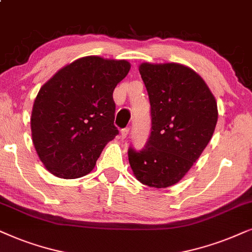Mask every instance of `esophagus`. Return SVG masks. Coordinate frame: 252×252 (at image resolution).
I'll list each match as a JSON object with an SVG mask.
<instances>
[{
	"label": "esophagus",
	"mask_w": 252,
	"mask_h": 252,
	"mask_svg": "<svg viewBox=\"0 0 252 252\" xmlns=\"http://www.w3.org/2000/svg\"><path fill=\"white\" fill-rule=\"evenodd\" d=\"M129 133V128H124V129H121V138L122 139H126V136H128Z\"/></svg>",
	"instance_id": "esophagus-1"
}]
</instances>
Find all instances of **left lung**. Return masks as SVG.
<instances>
[{
	"mask_svg": "<svg viewBox=\"0 0 252 252\" xmlns=\"http://www.w3.org/2000/svg\"><path fill=\"white\" fill-rule=\"evenodd\" d=\"M151 105V133L140 151L129 147L140 183L167 188L182 180L212 138L217 101L202 77L179 63H142Z\"/></svg>",
	"mask_w": 252,
	"mask_h": 252,
	"instance_id": "left-lung-1",
	"label": "left lung"
}]
</instances>
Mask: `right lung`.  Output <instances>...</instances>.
<instances>
[{
  "label": "right lung",
  "mask_w": 252,
  "mask_h": 252,
  "mask_svg": "<svg viewBox=\"0 0 252 252\" xmlns=\"http://www.w3.org/2000/svg\"><path fill=\"white\" fill-rule=\"evenodd\" d=\"M126 60L86 56L43 84L31 116L32 140L48 172L61 179L89 174L115 138L113 92L128 75Z\"/></svg>",
  "instance_id": "1"
}]
</instances>
